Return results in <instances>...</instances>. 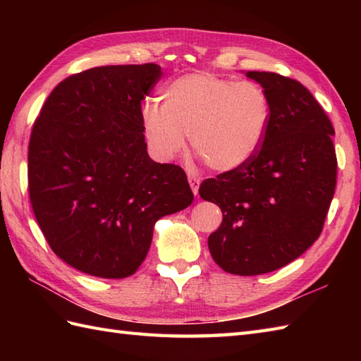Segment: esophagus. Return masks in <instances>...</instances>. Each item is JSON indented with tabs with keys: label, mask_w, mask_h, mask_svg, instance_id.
Wrapping results in <instances>:
<instances>
[{
	"label": "esophagus",
	"mask_w": 361,
	"mask_h": 361,
	"mask_svg": "<svg viewBox=\"0 0 361 361\" xmlns=\"http://www.w3.org/2000/svg\"><path fill=\"white\" fill-rule=\"evenodd\" d=\"M188 180H189V186H190V189H192V192H194V195H197L198 194V188H200V183H202V180H200V176H197V175H188Z\"/></svg>",
	"instance_id": "1"
}]
</instances>
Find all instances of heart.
<instances>
[{"label":"heart","mask_w":361,"mask_h":361,"mask_svg":"<svg viewBox=\"0 0 361 361\" xmlns=\"http://www.w3.org/2000/svg\"><path fill=\"white\" fill-rule=\"evenodd\" d=\"M163 105L141 109L144 137L152 155L172 161L190 147L217 172L247 166L262 147L271 119V102L256 82L212 73L181 75L161 91Z\"/></svg>","instance_id":"heart-1"}]
</instances>
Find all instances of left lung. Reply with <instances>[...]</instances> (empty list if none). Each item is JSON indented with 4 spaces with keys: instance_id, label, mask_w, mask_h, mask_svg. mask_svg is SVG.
<instances>
[{
    "instance_id": "left-lung-1",
    "label": "left lung",
    "mask_w": 361,
    "mask_h": 361,
    "mask_svg": "<svg viewBox=\"0 0 361 361\" xmlns=\"http://www.w3.org/2000/svg\"><path fill=\"white\" fill-rule=\"evenodd\" d=\"M267 91L271 119L247 166L204 180L198 194L224 214L208 239L216 264L231 274L278 270L310 248L323 231L335 194V130L298 80L248 71Z\"/></svg>"
}]
</instances>
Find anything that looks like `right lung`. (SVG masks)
<instances>
[{"mask_svg": "<svg viewBox=\"0 0 361 361\" xmlns=\"http://www.w3.org/2000/svg\"><path fill=\"white\" fill-rule=\"evenodd\" d=\"M161 74L155 63L73 74L34 122L30 204L51 250L75 270L132 276L147 256L155 221L194 200L185 171L147 153L141 101Z\"/></svg>", "mask_w": 361, "mask_h": 361, "instance_id": "right-lung-1", "label": "right lung"}]
</instances>
